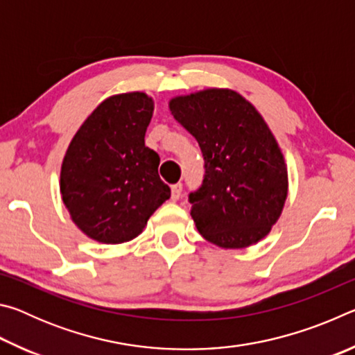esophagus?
<instances>
[{
	"mask_svg": "<svg viewBox=\"0 0 355 355\" xmlns=\"http://www.w3.org/2000/svg\"><path fill=\"white\" fill-rule=\"evenodd\" d=\"M182 192H183V184L182 183H177L172 186V200H178L180 197H182Z\"/></svg>",
	"mask_w": 355,
	"mask_h": 355,
	"instance_id": "obj_1",
	"label": "esophagus"
}]
</instances>
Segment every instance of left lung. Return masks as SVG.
I'll use <instances>...</instances> for the list:
<instances>
[{
  "mask_svg": "<svg viewBox=\"0 0 355 355\" xmlns=\"http://www.w3.org/2000/svg\"><path fill=\"white\" fill-rule=\"evenodd\" d=\"M173 119L199 142L205 177L191 192V216L207 241L244 249L263 239L288 196L284 153L261 114L232 89L169 101Z\"/></svg>",
  "mask_w": 355,
  "mask_h": 355,
  "instance_id": "left-lung-1",
  "label": "left lung"
}]
</instances>
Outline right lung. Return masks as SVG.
Returning a JSON list of instances; mask_svg holds the SVG:
<instances>
[{
    "instance_id": "add662e5",
    "label": "right lung",
    "mask_w": 355,
    "mask_h": 355,
    "mask_svg": "<svg viewBox=\"0 0 355 355\" xmlns=\"http://www.w3.org/2000/svg\"><path fill=\"white\" fill-rule=\"evenodd\" d=\"M153 100L117 94L76 131L61 167V194L76 227L103 244L127 243L171 197L158 175L159 156L146 147Z\"/></svg>"
}]
</instances>
